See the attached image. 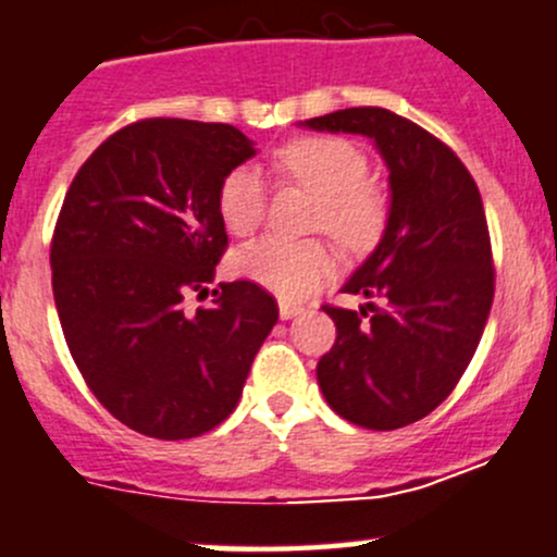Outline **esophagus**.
I'll list each match as a JSON object with an SVG mask.
<instances>
[{"instance_id": "esophagus-1", "label": "esophagus", "mask_w": 557, "mask_h": 557, "mask_svg": "<svg viewBox=\"0 0 557 557\" xmlns=\"http://www.w3.org/2000/svg\"><path fill=\"white\" fill-rule=\"evenodd\" d=\"M304 307L301 304H290V301H280V318L283 320H290L296 318V314H301Z\"/></svg>"}]
</instances>
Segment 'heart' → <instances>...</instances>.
I'll list each match as a JSON object with an SVG mask.
<instances>
[{
	"mask_svg": "<svg viewBox=\"0 0 557 557\" xmlns=\"http://www.w3.org/2000/svg\"><path fill=\"white\" fill-rule=\"evenodd\" d=\"M274 171L285 181L318 197L312 230L325 232L347 250L371 248L384 230L386 205L382 191L368 184V157L360 146L336 136L294 138L274 151ZM267 208V186L256 168L239 165L226 173L219 189V215L234 237L259 230ZM239 277L298 301L320 288L336 272V256L320 239L285 243L256 239L234 253Z\"/></svg>",
	"mask_w": 557,
	"mask_h": 557,
	"instance_id": "b5f03b06",
	"label": "heart"
}]
</instances>
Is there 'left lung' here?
Instances as JSON below:
<instances>
[{
    "label": "left lung",
    "instance_id": "left-lung-1",
    "mask_svg": "<svg viewBox=\"0 0 557 557\" xmlns=\"http://www.w3.org/2000/svg\"><path fill=\"white\" fill-rule=\"evenodd\" d=\"M304 127L373 138L392 189L382 243L344 285V294L382 307H323L336 344L320 357L318 384L327 406L357 426L413 424L459 384L494 301L478 184L441 138L389 109H342Z\"/></svg>",
    "mask_w": 557,
    "mask_h": 557
}]
</instances>
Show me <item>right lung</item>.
<instances>
[{"label": "right lung", "mask_w": 557, "mask_h": 557, "mask_svg": "<svg viewBox=\"0 0 557 557\" xmlns=\"http://www.w3.org/2000/svg\"><path fill=\"white\" fill-rule=\"evenodd\" d=\"M256 154L221 122H133L87 157L50 245L52 296L69 352L103 408L140 435L186 441L237 406L277 301L250 280L221 283L219 189Z\"/></svg>", "instance_id": "right-lung-1"}]
</instances>
